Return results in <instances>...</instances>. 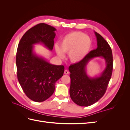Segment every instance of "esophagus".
I'll return each instance as SVG.
<instances>
[{"instance_id": "obj_1", "label": "esophagus", "mask_w": 130, "mask_h": 130, "mask_svg": "<svg viewBox=\"0 0 130 130\" xmlns=\"http://www.w3.org/2000/svg\"><path fill=\"white\" fill-rule=\"evenodd\" d=\"M69 73V71H68V70H65L64 72V73L65 74H67V75Z\"/></svg>"}]
</instances>
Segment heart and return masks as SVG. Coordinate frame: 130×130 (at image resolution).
<instances>
[{"label":"heart","mask_w":130,"mask_h":130,"mask_svg":"<svg viewBox=\"0 0 130 130\" xmlns=\"http://www.w3.org/2000/svg\"><path fill=\"white\" fill-rule=\"evenodd\" d=\"M92 46L91 38L81 32L69 33L62 38L60 48L55 45V50L60 58L65 57V53H69L70 60L74 63L82 61L89 53Z\"/></svg>","instance_id":"obj_1"}]
</instances>
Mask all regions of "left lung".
<instances>
[{
  "mask_svg": "<svg viewBox=\"0 0 130 130\" xmlns=\"http://www.w3.org/2000/svg\"><path fill=\"white\" fill-rule=\"evenodd\" d=\"M97 48L93 50L81 62L70 65V96L76 104L89 106L103 96L111 79L113 70V56L111 47L101 35L94 31ZM104 59L106 67L99 76L90 77L86 72L88 63L94 58Z\"/></svg>",
  "mask_w": 130,
  "mask_h": 130,
  "instance_id": "obj_1",
  "label": "left lung"
}]
</instances>
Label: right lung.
I'll use <instances>...</instances> for the list:
<instances>
[{
  "mask_svg": "<svg viewBox=\"0 0 130 130\" xmlns=\"http://www.w3.org/2000/svg\"><path fill=\"white\" fill-rule=\"evenodd\" d=\"M56 30L53 26L40 23L27 30L18 45L15 59L18 80L26 95L34 101H44L52 96L55 83L63 75V66L50 64L34 51L36 44L52 51Z\"/></svg>",
  "mask_w": 130,
  "mask_h": 130,
  "instance_id": "obj_1",
  "label": "right lung"
}]
</instances>
